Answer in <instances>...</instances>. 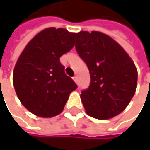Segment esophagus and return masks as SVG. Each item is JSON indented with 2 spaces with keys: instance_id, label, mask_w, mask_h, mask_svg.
<instances>
[{
  "instance_id": "obj_1",
  "label": "esophagus",
  "mask_w": 150,
  "mask_h": 150,
  "mask_svg": "<svg viewBox=\"0 0 150 150\" xmlns=\"http://www.w3.org/2000/svg\"><path fill=\"white\" fill-rule=\"evenodd\" d=\"M73 80L75 81L76 83L78 82V78H77V76H74V77H73Z\"/></svg>"
}]
</instances>
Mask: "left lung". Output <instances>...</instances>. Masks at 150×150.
I'll list each match as a JSON object with an SVG mask.
<instances>
[{"label": "left lung", "instance_id": "8db88e82", "mask_svg": "<svg viewBox=\"0 0 150 150\" xmlns=\"http://www.w3.org/2000/svg\"><path fill=\"white\" fill-rule=\"evenodd\" d=\"M75 48L90 74V85L81 95L86 113L99 120L118 115L135 93L134 62L122 46L98 31L77 33Z\"/></svg>", "mask_w": 150, "mask_h": 150}]
</instances>
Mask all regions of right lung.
<instances>
[{
	"instance_id": "add662e5",
	"label": "right lung",
	"mask_w": 150,
	"mask_h": 150,
	"mask_svg": "<svg viewBox=\"0 0 150 150\" xmlns=\"http://www.w3.org/2000/svg\"><path fill=\"white\" fill-rule=\"evenodd\" d=\"M75 35L65 28H45L19 56L13 83L21 104L32 114L43 118L61 114L69 94L76 89L60 62V57L75 45Z\"/></svg>"
}]
</instances>
